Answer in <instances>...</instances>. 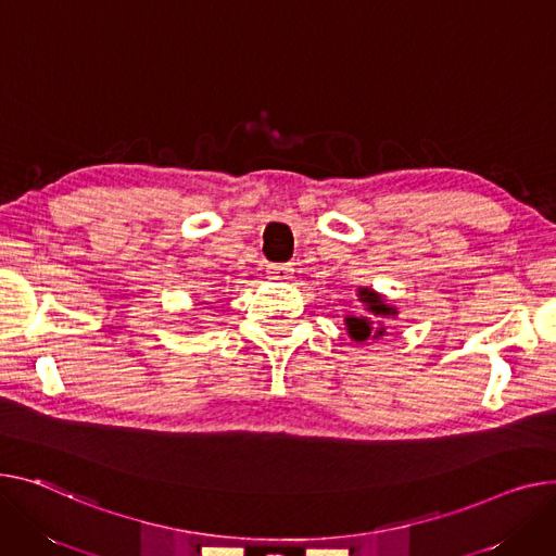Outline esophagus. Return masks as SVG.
<instances>
[{"label": "esophagus", "mask_w": 556, "mask_h": 556, "mask_svg": "<svg viewBox=\"0 0 556 556\" xmlns=\"http://www.w3.org/2000/svg\"><path fill=\"white\" fill-rule=\"evenodd\" d=\"M266 275H268V279L286 281V279L292 277V266H290V264H268Z\"/></svg>", "instance_id": "obj_1"}]
</instances>
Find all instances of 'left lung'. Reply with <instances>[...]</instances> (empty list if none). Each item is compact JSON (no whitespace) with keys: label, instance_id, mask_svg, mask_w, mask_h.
Returning <instances> with one entry per match:
<instances>
[{"label":"left lung","instance_id":"8db88e82","mask_svg":"<svg viewBox=\"0 0 556 556\" xmlns=\"http://www.w3.org/2000/svg\"><path fill=\"white\" fill-rule=\"evenodd\" d=\"M359 302H364L366 311L376 315V317H384V315H395V308L393 306H387L382 302V298L378 292H374L371 288H359ZM346 330L349 336L355 340V342H364L368 338H382L384 336V326L380 328H374V321L371 317H346Z\"/></svg>","mask_w":556,"mask_h":556}]
</instances>
